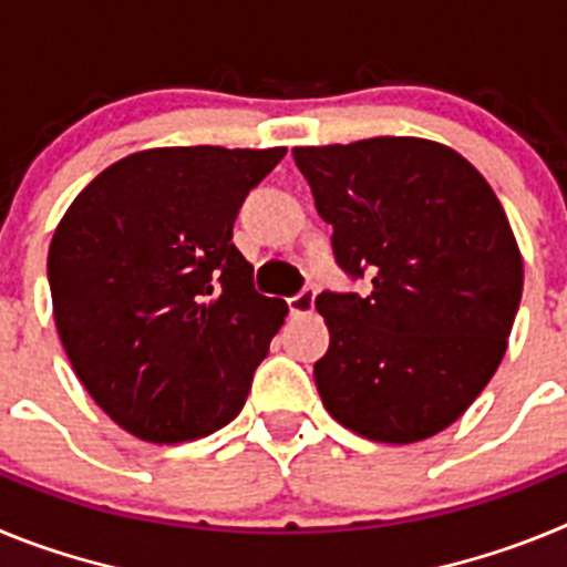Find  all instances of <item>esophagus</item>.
I'll return each instance as SVG.
<instances>
[{"mask_svg": "<svg viewBox=\"0 0 567 567\" xmlns=\"http://www.w3.org/2000/svg\"><path fill=\"white\" fill-rule=\"evenodd\" d=\"M312 309H315V289H303L300 295L289 298V315H292V318H303V315H309Z\"/></svg>", "mask_w": 567, "mask_h": 567, "instance_id": "1", "label": "esophagus"}]
</instances>
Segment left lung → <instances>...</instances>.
<instances>
[{"label": "left lung", "instance_id": "8db88e82", "mask_svg": "<svg viewBox=\"0 0 567 567\" xmlns=\"http://www.w3.org/2000/svg\"><path fill=\"white\" fill-rule=\"evenodd\" d=\"M332 224L338 267L372 289L320 292L327 412L378 443L449 429L497 372L523 298V255L477 167L445 144L380 135L295 147Z\"/></svg>", "mask_w": 567, "mask_h": 567}]
</instances>
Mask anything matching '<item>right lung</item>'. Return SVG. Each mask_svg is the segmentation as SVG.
I'll list each match as a JSON object with an SVG mask.
<instances>
[{"label":"right lung","mask_w":567,"mask_h":567,"mask_svg":"<svg viewBox=\"0 0 567 567\" xmlns=\"http://www.w3.org/2000/svg\"><path fill=\"white\" fill-rule=\"evenodd\" d=\"M284 155L142 150L59 221L48 252L59 338L90 398L133 437H207L244 409L289 309L255 292L233 224Z\"/></svg>","instance_id":"1"}]
</instances>
